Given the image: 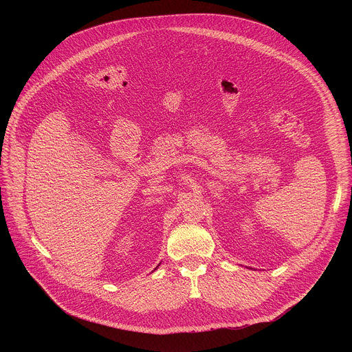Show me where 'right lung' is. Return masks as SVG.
<instances>
[{
	"mask_svg": "<svg viewBox=\"0 0 352 352\" xmlns=\"http://www.w3.org/2000/svg\"><path fill=\"white\" fill-rule=\"evenodd\" d=\"M158 265H160V264H158ZM158 265H157V267H155V268H154V270H153V271H155V270H157V268H158ZM153 271H151V272H153Z\"/></svg>",
	"mask_w": 352,
	"mask_h": 352,
	"instance_id": "1",
	"label": "right lung"
}]
</instances>
